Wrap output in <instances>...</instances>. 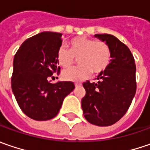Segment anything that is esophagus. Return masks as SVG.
Segmentation results:
<instances>
[{"instance_id":"34e87169","label":"esophagus","mask_w":150,"mask_h":150,"mask_svg":"<svg viewBox=\"0 0 150 150\" xmlns=\"http://www.w3.org/2000/svg\"><path fill=\"white\" fill-rule=\"evenodd\" d=\"M81 85H82L81 84H78V83H75V88H79V87H80Z\"/></svg>"}]
</instances>
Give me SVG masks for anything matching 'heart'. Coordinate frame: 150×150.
<instances>
[{"label": "heart", "mask_w": 150, "mask_h": 150, "mask_svg": "<svg viewBox=\"0 0 150 150\" xmlns=\"http://www.w3.org/2000/svg\"><path fill=\"white\" fill-rule=\"evenodd\" d=\"M111 57V50L106 42L87 37L74 38L70 41V50L60 45L56 52L57 63L63 68L70 67L75 58H78L80 65L62 73L65 80L75 82L86 79L91 71L96 75L105 71L110 65Z\"/></svg>", "instance_id": "heart-1"}]
</instances>
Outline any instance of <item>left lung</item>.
Segmentation results:
<instances>
[{
  "mask_svg": "<svg viewBox=\"0 0 150 150\" xmlns=\"http://www.w3.org/2000/svg\"><path fill=\"white\" fill-rule=\"evenodd\" d=\"M111 50L108 69L98 75L97 83L83 84L85 96L81 107L86 120L98 126H110L119 121L131 105L136 92V66L129 49L115 36L96 34Z\"/></svg>",
  "mask_w": 150,
  "mask_h": 150,
  "instance_id": "left-lung-1",
  "label": "left lung"
}]
</instances>
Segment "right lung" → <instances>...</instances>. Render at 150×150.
Listing matches in <instances>:
<instances>
[{
  "label": "right lung",
  "mask_w": 150,
  "mask_h": 150,
  "mask_svg": "<svg viewBox=\"0 0 150 150\" xmlns=\"http://www.w3.org/2000/svg\"><path fill=\"white\" fill-rule=\"evenodd\" d=\"M62 34L41 32L25 40L15 54L11 89L21 110L35 120H48L59 113L63 100L75 89L70 81L50 83L59 73L56 52Z\"/></svg>",
  "instance_id": "add662e5"
}]
</instances>
